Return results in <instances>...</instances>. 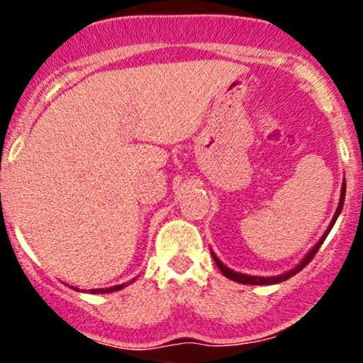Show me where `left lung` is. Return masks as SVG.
Returning a JSON list of instances; mask_svg holds the SVG:
<instances>
[{
    "mask_svg": "<svg viewBox=\"0 0 363 363\" xmlns=\"http://www.w3.org/2000/svg\"><path fill=\"white\" fill-rule=\"evenodd\" d=\"M345 191H347V184H345V181H343V186H341V194H340V203H338V208H336L335 216H333L331 223H329V227L326 228V232H324V235L320 237L319 242L315 244L314 247H312L311 251L307 252L306 256H303V259H302L301 262H298V264L295 266L294 269H290V272H285V273H281V274H277V277H252V274L239 273V272H234V269H230V268H228V266H225L223 262L218 259V257H216V254H215L213 251H211V256H213V259H215V262H216V266H218L220 272H222V273L225 274V277L228 278V280H234V281H237V283H242V285H274V283H281V281L289 280V278L294 277V274H297L298 272H301V269H303V268H306L307 264H309V262L312 261V257L315 256V252L319 251L320 244L324 242V239H326L329 232H331L333 225H335V222H336V220H338V216H340V213H341V210H343V203H345Z\"/></svg>",
    "mask_w": 363,
    "mask_h": 363,
    "instance_id": "8db88e82",
    "label": "left lung"
}]
</instances>
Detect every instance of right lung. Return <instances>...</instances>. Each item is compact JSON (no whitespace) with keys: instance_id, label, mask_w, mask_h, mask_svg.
Instances as JSON below:
<instances>
[{"instance_id":"1","label":"right lung","mask_w":363,"mask_h":363,"mask_svg":"<svg viewBox=\"0 0 363 363\" xmlns=\"http://www.w3.org/2000/svg\"><path fill=\"white\" fill-rule=\"evenodd\" d=\"M128 283H124V285H116V286H111V289H95V290H90V294H112V291H118L121 289H124ZM73 290H78V289H73Z\"/></svg>"}]
</instances>
